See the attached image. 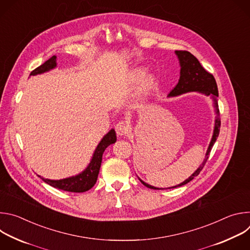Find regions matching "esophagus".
<instances>
[{"label": "esophagus", "instance_id": "obj_1", "mask_svg": "<svg viewBox=\"0 0 250 250\" xmlns=\"http://www.w3.org/2000/svg\"><path fill=\"white\" fill-rule=\"evenodd\" d=\"M116 131L119 136H125L128 132V125L125 122H120L116 125Z\"/></svg>", "mask_w": 250, "mask_h": 250}]
</instances>
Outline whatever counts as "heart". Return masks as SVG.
<instances>
[{
    "label": "heart",
    "instance_id": "b5f03b06",
    "mask_svg": "<svg viewBox=\"0 0 250 250\" xmlns=\"http://www.w3.org/2000/svg\"><path fill=\"white\" fill-rule=\"evenodd\" d=\"M131 80L133 82H139L138 95L140 97H146L155 86V77L153 75H146L144 68H135L131 72Z\"/></svg>",
    "mask_w": 250,
    "mask_h": 250
}]
</instances>
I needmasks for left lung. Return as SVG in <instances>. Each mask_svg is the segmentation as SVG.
<instances>
[{
    "label": "left lung",
    "mask_w": 250,
    "mask_h": 250,
    "mask_svg": "<svg viewBox=\"0 0 250 250\" xmlns=\"http://www.w3.org/2000/svg\"><path fill=\"white\" fill-rule=\"evenodd\" d=\"M175 54L177 55L180 64V78H179V81H178V84L175 86V88L169 93L168 97H177L189 92H197L206 96H209L213 102V108H215V112L217 116L215 119V125H213V132L211 135V139L209 141V145L208 146V149L205 155V159L202 162V164L184 182L166 189L181 187L189 183L190 181H192L196 176L199 175V173L202 171L203 167L205 166L208 158V154L210 152L211 147L213 146V145H215V142L219 136L220 127H221L220 111H219V104H218L219 91H218V86L215 78H213V76L210 73H208V71L205 70V68L201 65L199 60L192 53L188 51L176 50ZM138 179L142 184L149 189L163 190V188H157L146 183L145 181H142L139 177Z\"/></svg>",
    "instance_id": "left-lung-1"
}]
</instances>
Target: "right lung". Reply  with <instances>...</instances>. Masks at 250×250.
Masks as SVG:
<instances>
[{
    "instance_id": "right-lung-1",
    "label": "right lung",
    "mask_w": 250,
    "mask_h": 250,
    "mask_svg": "<svg viewBox=\"0 0 250 250\" xmlns=\"http://www.w3.org/2000/svg\"><path fill=\"white\" fill-rule=\"evenodd\" d=\"M56 66H57L56 56L53 55L51 58H49L47 61H45L42 65H41L37 69H34L30 73V76L43 74V73L48 72V71L56 68ZM116 141H117V134H116L115 129L112 128L109 132H106V134L104 135V137L99 142V145L97 146L88 166L77 175L70 176V177L64 178V179H60V180L45 179V178H43L40 175H39V177H41L42 181H44L46 184H48L54 188H57L59 190H63V191H67V192H73V193L86 192V191L90 190L97 182L104 151L109 146L115 144Z\"/></svg>"
}]
</instances>
